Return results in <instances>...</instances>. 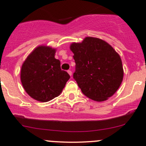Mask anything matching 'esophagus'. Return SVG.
Segmentation results:
<instances>
[{
	"instance_id": "obj_1",
	"label": "esophagus",
	"mask_w": 146,
	"mask_h": 146,
	"mask_svg": "<svg viewBox=\"0 0 146 146\" xmlns=\"http://www.w3.org/2000/svg\"><path fill=\"white\" fill-rule=\"evenodd\" d=\"M68 74L70 75V76H72V71H71V70H68Z\"/></svg>"
}]
</instances>
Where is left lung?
I'll return each mask as SVG.
<instances>
[{"instance_id":"obj_1","label":"left lung","mask_w":146,"mask_h":146,"mask_svg":"<svg viewBox=\"0 0 146 146\" xmlns=\"http://www.w3.org/2000/svg\"><path fill=\"white\" fill-rule=\"evenodd\" d=\"M76 70L73 78L88 98L102 102L112 96L123 80L121 59L108 43L98 38L86 37L73 43Z\"/></svg>"}]
</instances>
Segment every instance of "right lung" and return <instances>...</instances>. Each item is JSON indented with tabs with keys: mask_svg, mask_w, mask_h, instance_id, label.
I'll return each mask as SVG.
<instances>
[{
	"mask_svg": "<svg viewBox=\"0 0 146 146\" xmlns=\"http://www.w3.org/2000/svg\"><path fill=\"white\" fill-rule=\"evenodd\" d=\"M55 49L38 46L28 56L21 68V82L27 93L36 100L46 102L58 97L68 73L61 69V62L54 58Z\"/></svg>",
	"mask_w": 146,
	"mask_h": 146,
	"instance_id": "1",
	"label": "right lung"
}]
</instances>
